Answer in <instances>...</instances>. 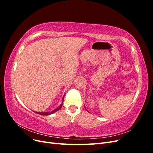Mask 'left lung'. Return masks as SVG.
<instances>
[{"instance_id":"left-lung-1","label":"left lung","mask_w":153,"mask_h":153,"mask_svg":"<svg viewBox=\"0 0 153 153\" xmlns=\"http://www.w3.org/2000/svg\"><path fill=\"white\" fill-rule=\"evenodd\" d=\"M86 110H87V109H86ZM87 111H88V110H87Z\"/></svg>"}]
</instances>
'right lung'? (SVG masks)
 I'll use <instances>...</instances> for the list:
<instances>
[{"label":"right lung","instance_id":"obj_1","mask_svg":"<svg viewBox=\"0 0 153 153\" xmlns=\"http://www.w3.org/2000/svg\"><path fill=\"white\" fill-rule=\"evenodd\" d=\"M64 96H63L62 104H61V105H60L59 106H58V107H57L56 109H54L53 110H52V112H36V113H37V114H38L42 115H50V114H53L54 112H57V110H59L60 108H61L62 107V103H63V100H64Z\"/></svg>","mask_w":153,"mask_h":153}]
</instances>
